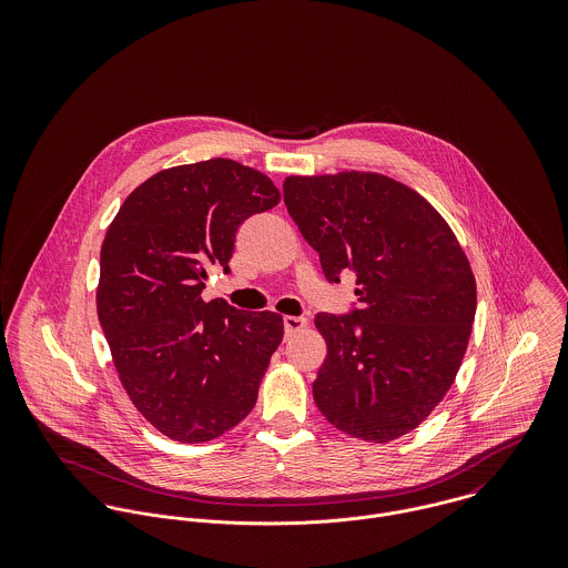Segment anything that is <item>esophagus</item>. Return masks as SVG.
Returning <instances> with one entry per match:
<instances>
[{
  "mask_svg": "<svg viewBox=\"0 0 568 568\" xmlns=\"http://www.w3.org/2000/svg\"><path fill=\"white\" fill-rule=\"evenodd\" d=\"M306 325H308V320H304V317H284V332H286V336H293L295 332L304 329Z\"/></svg>",
  "mask_w": 568,
  "mask_h": 568,
  "instance_id": "34e87169",
  "label": "esophagus"
}]
</instances>
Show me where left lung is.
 I'll return each instance as SVG.
<instances>
[{
    "label": "left lung",
    "mask_w": 568,
    "mask_h": 568,
    "mask_svg": "<svg viewBox=\"0 0 568 568\" xmlns=\"http://www.w3.org/2000/svg\"><path fill=\"white\" fill-rule=\"evenodd\" d=\"M284 203L325 277L354 271L358 286L354 315L315 317L327 345L315 405L352 437L394 442L462 367L477 313L470 260L424 196L378 172L291 174Z\"/></svg>",
    "instance_id": "1"
}]
</instances>
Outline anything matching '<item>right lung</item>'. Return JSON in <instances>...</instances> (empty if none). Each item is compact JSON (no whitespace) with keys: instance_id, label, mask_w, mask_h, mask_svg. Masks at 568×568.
I'll return each mask as SVG.
<instances>
[{"instance_id":"add662e5","label":"right lung","mask_w":568,"mask_h":568,"mask_svg":"<svg viewBox=\"0 0 568 568\" xmlns=\"http://www.w3.org/2000/svg\"><path fill=\"white\" fill-rule=\"evenodd\" d=\"M277 203L266 174L216 158L153 174L106 230L98 320L131 403L174 442L216 439L257 400L282 317L201 291L212 264L230 268L244 219Z\"/></svg>"}]
</instances>
